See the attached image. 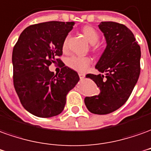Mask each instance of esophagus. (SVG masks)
I'll return each mask as SVG.
<instances>
[{
    "label": "esophagus",
    "instance_id": "obj_1",
    "mask_svg": "<svg viewBox=\"0 0 151 151\" xmlns=\"http://www.w3.org/2000/svg\"><path fill=\"white\" fill-rule=\"evenodd\" d=\"M79 78H80V79H83L84 78H85V75L83 74V73H79Z\"/></svg>",
    "mask_w": 151,
    "mask_h": 151
}]
</instances>
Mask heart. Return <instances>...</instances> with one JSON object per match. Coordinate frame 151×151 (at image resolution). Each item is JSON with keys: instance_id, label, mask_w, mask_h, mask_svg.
Wrapping results in <instances>:
<instances>
[{"instance_id": "heart-1", "label": "heart", "mask_w": 151, "mask_h": 151, "mask_svg": "<svg viewBox=\"0 0 151 151\" xmlns=\"http://www.w3.org/2000/svg\"><path fill=\"white\" fill-rule=\"evenodd\" d=\"M83 35L87 39V41L92 44V47L95 50H101L102 49V46L100 43L96 42L99 39V34L96 30L91 26H85L82 29ZM67 43H68V37H66L65 42L63 43V49H67ZM91 63V58L89 56H82V55H73L69 57L67 60V65L69 68L78 72H86L88 69Z\"/></svg>"}]
</instances>
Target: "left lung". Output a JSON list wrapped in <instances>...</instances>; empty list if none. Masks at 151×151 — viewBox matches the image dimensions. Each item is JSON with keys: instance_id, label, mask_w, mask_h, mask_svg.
<instances>
[{"instance_id": "1", "label": "left lung", "mask_w": 151, "mask_h": 151, "mask_svg": "<svg viewBox=\"0 0 151 151\" xmlns=\"http://www.w3.org/2000/svg\"><path fill=\"white\" fill-rule=\"evenodd\" d=\"M107 46L96 65L102 74H86L100 89L97 96L84 100L87 109L96 114H108L119 109L128 100L139 78L141 48L133 33L125 25L101 22Z\"/></svg>"}]
</instances>
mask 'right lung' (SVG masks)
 Returning a JSON list of instances; mask_svg holds the SVG:
<instances>
[{
  "mask_svg": "<svg viewBox=\"0 0 151 151\" xmlns=\"http://www.w3.org/2000/svg\"><path fill=\"white\" fill-rule=\"evenodd\" d=\"M73 24L50 21L30 25L14 46V86L24 108L33 115L50 118L60 114L67 94L78 83V73L58 58ZM52 63L62 64L59 75L49 70Z\"/></svg>",
  "mask_w": 151,
  "mask_h": 151,
  "instance_id": "obj_1",
  "label": "right lung"
}]
</instances>
